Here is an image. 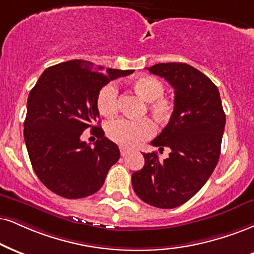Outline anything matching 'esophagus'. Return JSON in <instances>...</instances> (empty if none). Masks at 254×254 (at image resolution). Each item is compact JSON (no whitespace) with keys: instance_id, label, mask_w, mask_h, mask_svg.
I'll use <instances>...</instances> for the list:
<instances>
[{"instance_id":"esophagus-1","label":"esophagus","mask_w":254,"mask_h":254,"mask_svg":"<svg viewBox=\"0 0 254 254\" xmlns=\"http://www.w3.org/2000/svg\"><path fill=\"white\" fill-rule=\"evenodd\" d=\"M128 153H129V151L128 149H125V148H120V154L121 156H126Z\"/></svg>"}]
</instances>
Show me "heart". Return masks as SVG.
<instances>
[{
    "label": "heart",
    "instance_id": "heart-1",
    "mask_svg": "<svg viewBox=\"0 0 254 254\" xmlns=\"http://www.w3.org/2000/svg\"><path fill=\"white\" fill-rule=\"evenodd\" d=\"M133 89L147 101V108L158 124L164 125L174 114V102L165 98V86L160 80L151 75L137 77L132 83ZM96 107L103 117H113L119 111V90L114 83H107L99 90ZM106 134L112 141L125 148H133L149 139L155 133L154 124L149 119L128 120L115 119L106 124Z\"/></svg>",
    "mask_w": 254,
    "mask_h": 254
}]
</instances>
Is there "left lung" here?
Masks as SVG:
<instances>
[{"instance_id":"1","label":"left lung","mask_w":254,"mask_h":254,"mask_svg":"<svg viewBox=\"0 0 254 254\" xmlns=\"http://www.w3.org/2000/svg\"><path fill=\"white\" fill-rule=\"evenodd\" d=\"M174 88V114L151 142L171 149L159 160L145 153V166L132 175L134 192L158 208H174L199 192L213 173L220 155L226 117L218 87L187 64H158L147 68Z\"/></svg>"}]
</instances>
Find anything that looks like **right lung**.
<instances>
[{
  "label": "right lung",
  "mask_w": 254,
  "mask_h": 254,
  "mask_svg": "<svg viewBox=\"0 0 254 254\" xmlns=\"http://www.w3.org/2000/svg\"><path fill=\"white\" fill-rule=\"evenodd\" d=\"M132 73L70 60L47 68L30 90L24 141L34 172L53 193L80 199L101 189L120 151L94 126L96 96L109 81ZM87 127L98 137L94 147L79 137Z\"/></svg>",
  "instance_id": "right-lung-1"
}]
</instances>
